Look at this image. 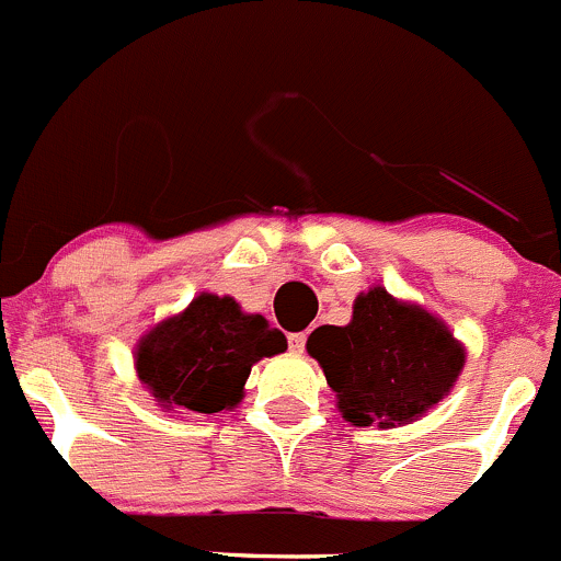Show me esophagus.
<instances>
[{
    "instance_id": "obj_1",
    "label": "esophagus",
    "mask_w": 561,
    "mask_h": 561,
    "mask_svg": "<svg viewBox=\"0 0 561 561\" xmlns=\"http://www.w3.org/2000/svg\"><path fill=\"white\" fill-rule=\"evenodd\" d=\"M305 343H308V335H305V332H291V335H288V352L302 354Z\"/></svg>"
}]
</instances>
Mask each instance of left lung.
<instances>
[{
	"label": "left lung",
	"instance_id": "left-lung-1",
	"mask_svg": "<svg viewBox=\"0 0 561 561\" xmlns=\"http://www.w3.org/2000/svg\"><path fill=\"white\" fill-rule=\"evenodd\" d=\"M308 352L337 392L343 417L381 428L428 412L463 368V348L453 332L385 288L359 294L346 327L324 324L310 332Z\"/></svg>",
	"mask_w": 561,
	"mask_h": 561
}]
</instances>
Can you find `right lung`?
Listing matches in <instances>:
<instances>
[{
	"label": "right lung",
	"instance_id": "1",
	"mask_svg": "<svg viewBox=\"0 0 561 561\" xmlns=\"http://www.w3.org/2000/svg\"><path fill=\"white\" fill-rule=\"evenodd\" d=\"M283 348L286 337L264 316H245L231 297L202 294L144 337L136 368L160 407L215 414L240 403L253 363Z\"/></svg>",
	"mask_w": 561,
	"mask_h": 561
}]
</instances>
